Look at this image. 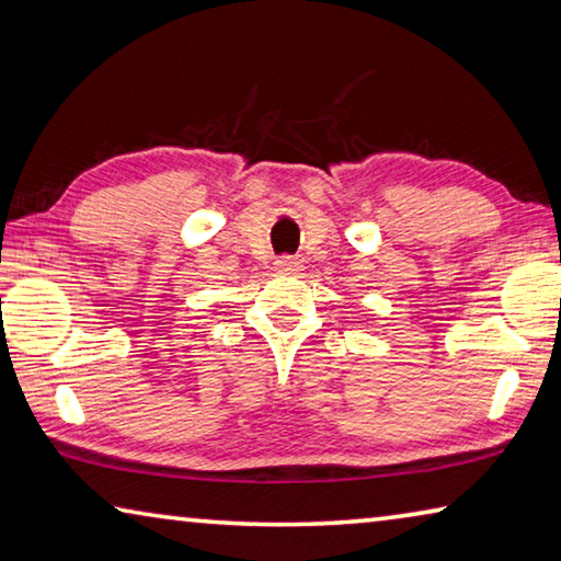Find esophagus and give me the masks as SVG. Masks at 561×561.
<instances>
[{
    "mask_svg": "<svg viewBox=\"0 0 561 561\" xmlns=\"http://www.w3.org/2000/svg\"><path fill=\"white\" fill-rule=\"evenodd\" d=\"M274 264H277L279 272H299L301 270V260L291 257V254H282V257Z\"/></svg>",
    "mask_w": 561,
    "mask_h": 561,
    "instance_id": "obj_1",
    "label": "esophagus"
}]
</instances>
